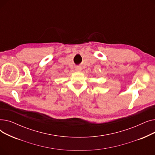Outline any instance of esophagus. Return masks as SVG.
<instances>
[{"instance_id":"esophagus-1","label":"esophagus","mask_w":155,"mask_h":155,"mask_svg":"<svg viewBox=\"0 0 155 155\" xmlns=\"http://www.w3.org/2000/svg\"><path fill=\"white\" fill-rule=\"evenodd\" d=\"M75 70H76L77 71H81V70H82V68H81L80 67H77L75 68Z\"/></svg>"}]
</instances>
